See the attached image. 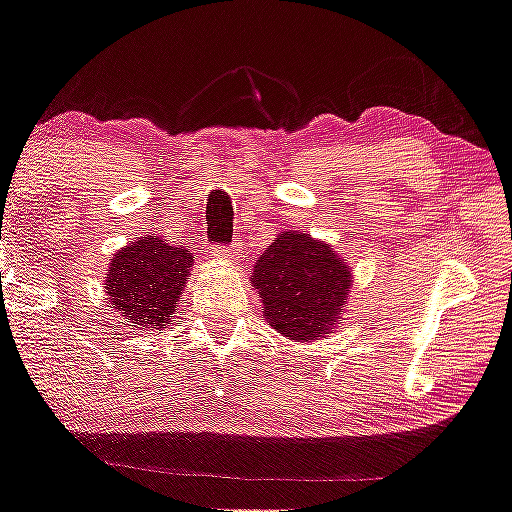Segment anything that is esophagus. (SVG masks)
<instances>
[{
	"label": "esophagus",
	"instance_id": "1",
	"mask_svg": "<svg viewBox=\"0 0 512 512\" xmlns=\"http://www.w3.org/2000/svg\"><path fill=\"white\" fill-rule=\"evenodd\" d=\"M213 255H215V260H220V262H232V257H235V250H232V247H227V245H215Z\"/></svg>",
	"mask_w": 512,
	"mask_h": 512
}]
</instances>
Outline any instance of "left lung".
Listing matches in <instances>:
<instances>
[{
	"label": "left lung",
	"mask_w": 512,
	"mask_h": 512,
	"mask_svg": "<svg viewBox=\"0 0 512 512\" xmlns=\"http://www.w3.org/2000/svg\"><path fill=\"white\" fill-rule=\"evenodd\" d=\"M252 287L270 327L297 342L324 337L342 322L352 270L327 242L299 230L280 232L257 257Z\"/></svg>",
	"instance_id": "8db88e82"
}]
</instances>
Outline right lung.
<instances>
[{
  "mask_svg": "<svg viewBox=\"0 0 512 512\" xmlns=\"http://www.w3.org/2000/svg\"><path fill=\"white\" fill-rule=\"evenodd\" d=\"M193 252L168 245L156 235L138 237L113 255L108 267V299L128 322L165 329L183 297Z\"/></svg>",
  "mask_w": 512,
  "mask_h": 512,
  "instance_id": "obj_1",
  "label": "right lung"
}]
</instances>
